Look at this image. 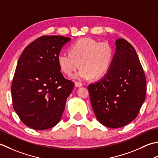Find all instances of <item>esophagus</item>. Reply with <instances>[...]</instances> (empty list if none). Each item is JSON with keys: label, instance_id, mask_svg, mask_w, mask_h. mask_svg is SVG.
Listing matches in <instances>:
<instances>
[{"label": "esophagus", "instance_id": "1", "mask_svg": "<svg viewBox=\"0 0 158 158\" xmlns=\"http://www.w3.org/2000/svg\"><path fill=\"white\" fill-rule=\"evenodd\" d=\"M75 86H76V87H80V86H82V84L81 82H80L76 81L75 82Z\"/></svg>", "mask_w": 158, "mask_h": 158}]
</instances>
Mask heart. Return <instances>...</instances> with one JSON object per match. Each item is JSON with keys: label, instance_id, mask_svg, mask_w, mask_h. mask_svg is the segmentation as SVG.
<instances>
[{"label": "heart", "instance_id": "1", "mask_svg": "<svg viewBox=\"0 0 158 158\" xmlns=\"http://www.w3.org/2000/svg\"><path fill=\"white\" fill-rule=\"evenodd\" d=\"M114 56V49L107 41L82 38L70 47L69 52H61L57 57L60 69L67 75L82 68L73 76L76 79L102 78L110 71Z\"/></svg>", "mask_w": 158, "mask_h": 158}]
</instances>
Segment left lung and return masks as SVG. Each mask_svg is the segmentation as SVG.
<instances>
[{"instance_id": "8db88e82", "label": "left lung", "mask_w": 158, "mask_h": 158, "mask_svg": "<svg viewBox=\"0 0 158 158\" xmlns=\"http://www.w3.org/2000/svg\"><path fill=\"white\" fill-rule=\"evenodd\" d=\"M108 73L88 89L97 119L106 127L119 128L134 120L145 99L146 78L134 48L123 38Z\"/></svg>"}]
</instances>
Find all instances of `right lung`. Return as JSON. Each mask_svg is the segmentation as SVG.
Returning a JSON list of instances; mask_svg holds the SVG:
<instances>
[{
    "mask_svg": "<svg viewBox=\"0 0 158 158\" xmlns=\"http://www.w3.org/2000/svg\"><path fill=\"white\" fill-rule=\"evenodd\" d=\"M70 38L44 35L25 48L11 85L13 107L28 127L50 129L59 123L74 87L64 78L57 57Z\"/></svg>",
    "mask_w": 158,
    "mask_h": 158,
    "instance_id": "add662e5",
    "label": "right lung"
}]
</instances>
